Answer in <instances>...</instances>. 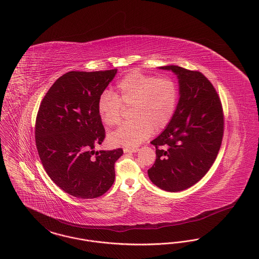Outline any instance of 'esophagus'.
Here are the masks:
<instances>
[{
	"label": "esophagus",
	"mask_w": 259,
	"mask_h": 259,
	"mask_svg": "<svg viewBox=\"0 0 259 259\" xmlns=\"http://www.w3.org/2000/svg\"><path fill=\"white\" fill-rule=\"evenodd\" d=\"M137 151H138V148H134V149L124 148V149H123V153H125V154H126V153H127V154H128V153H136Z\"/></svg>",
	"instance_id": "1"
}]
</instances>
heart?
<instances>
[{
    "label": "heart",
    "instance_id": "b5f03b06",
    "mask_svg": "<svg viewBox=\"0 0 259 259\" xmlns=\"http://www.w3.org/2000/svg\"><path fill=\"white\" fill-rule=\"evenodd\" d=\"M117 89V95L106 91L99 97V118L106 126L116 125L121 122L123 106H132L133 121L110 134L111 145L136 148L153 132L163 130L171 121L178 101V88L171 78L133 71L118 82Z\"/></svg>",
    "mask_w": 259,
    "mask_h": 259
}]
</instances>
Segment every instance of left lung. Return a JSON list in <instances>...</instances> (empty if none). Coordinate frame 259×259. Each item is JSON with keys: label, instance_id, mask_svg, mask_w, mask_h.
<instances>
[{"label": "left lung", "instance_id": "obj_1", "mask_svg": "<svg viewBox=\"0 0 259 259\" xmlns=\"http://www.w3.org/2000/svg\"><path fill=\"white\" fill-rule=\"evenodd\" d=\"M159 69L177 76L179 98L171 121L151 141L157 158L148 177L162 190L179 192L201 180L215 161L223 112L213 85L202 73L175 65Z\"/></svg>", "mask_w": 259, "mask_h": 259}]
</instances>
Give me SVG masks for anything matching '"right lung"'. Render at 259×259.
<instances>
[{
    "mask_svg": "<svg viewBox=\"0 0 259 259\" xmlns=\"http://www.w3.org/2000/svg\"><path fill=\"white\" fill-rule=\"evenodd\" d=\"M117 72H68L55 81L39 108L35 137L41 163L55 184L73 197H100L115 181L114 164L123 150L96 152L95 147L105 138L98 100Z\"/></svg>",
    "mask_w": 259,
    "mask_h": 259,
    "instance_id": "1",
    "label": "right lung"
}]
</instances>
